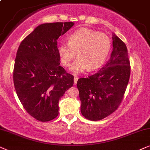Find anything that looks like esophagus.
Masks as SVG:
<instances>
[{
    "instance_id": "esophagus-1",
    "label": "esophagus",
    "mask_w": 150,
    "mask_h": 150,
    "mask_svg": "<svg viewBox=\"0 0 150 150\" xmlns=\"http://www.w3.org/2000/svg\"><path fill=\"white\" fill-rule=\"evenodd\" d=\"M77 80H78V77L77 76H75V77H74V85H76Z\"/></svg>"
}]
</instances>
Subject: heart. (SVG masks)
<instances>
[{
    "instance_id": "heart-1",
    "label": "heart",
    "mask_w": 150,
    "mask_h": 150,
    "mask_svg": "<svg viewBox=\"0 0 150 150\" xmlns=\"http://www.w3.org/2000/svg\"><path fill=\"white\" fill-rule=\"evenodd\" d=\"M69 42H62L57 51L62 62L69 66L76 52L78 57L72 64L70 70L75 74L97 69L106 59L110 50V40L106 34L94 30L78 29L69 36Z\"/></svg>"
}]
</instances>
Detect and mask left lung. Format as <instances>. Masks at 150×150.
Listing matches in <instances>:
<instances>
[{"label":"left lung","instance_id":"8db88e82","mask_svg":"<svg viewBox=\"0 0 150 150\" xmlns=\"http://www.w3.org/2000/svg\"><path fill=\"white\" fill-rule=\"evenodd\" d=\"M110 58L99 71L87 78L78 79L77 87L86 119L99 121L115 112L122 101L130 75L125 44L112 33Z\"/></svg>","mask_w":150,"mask_h":150}]
</instances>
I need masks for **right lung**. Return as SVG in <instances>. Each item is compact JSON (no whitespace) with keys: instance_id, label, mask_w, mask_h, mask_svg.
<instances>
[{"instance_id":"add662e5","label":"right lung","mask_w":150,"mask_h":150,"mask_svg":"<svg viewBox=\"0 0 150 150\" xmlns=\"http://www.w3.org/2000/svg\"><path fill=\"white\" fill-rule=\"evenodd\" d=\"M73 22L41 24L22 41L13 68V83L26 111L40 121L58 115L59 100L73 86L74 77L60 66L57 39Z\"/></svg>"}]
</instances>
